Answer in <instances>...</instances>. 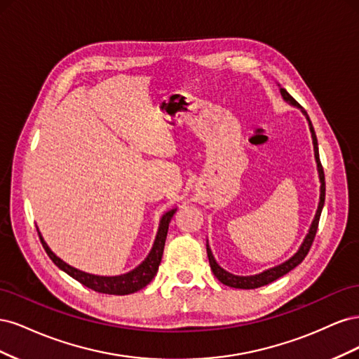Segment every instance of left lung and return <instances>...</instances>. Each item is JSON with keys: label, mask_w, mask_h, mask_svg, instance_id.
Here are the masks:
<instances>
[{"label": "left lung", "mask_w": 359, "mask_h": 359, "mask_svg": "<svg viewBox=\"0 0 359 359\" xmlns=\"http://www.w3.org/2000/svg\"><path fill=\"white\" fill-rule=\"evenodd\" d=\"M280 86V85H278ZM280 93H281V97H283V100L292 106L298 107V109H301V112L304 114V116L307 118L309 121V127H310V133H311V139H313V148H314V158H316V165H318V173H319V181H320V196H319V205H318V210H316V214H314V219L310 224V229H309V233L306 235V238H304L302 244L299 245L298 252L293 255L292 257H289L286 262L280 264L274 268H269V269H265L262 271V273L259 274H255V276H235V274H231L227 273L226 269H223L219 264H217V260L214 259L212 256V252L210 248V244L208 241H206V253H208V259H210V266L212 269V274L219 278V281H222L223 285L226 286H231V287H235V289H256V287H262L265 285H269L273 283L274 280L283 277L285 274H287L289 271H292L295 266H298L304 257L307 256L309 250L313 244V240L314 236H316V232H318V224H319V219H320V212H322V208H323V203H325V175H323V168L320 165V158H319V147H318V139H316V133H314V128H313V124L310 121V118L307 115V112L302 109V107L298 104V102L293 99V97L285 90L281 88L280 86Z\"/></svg>", "instance_id": "8db88e82"}]
</instances>
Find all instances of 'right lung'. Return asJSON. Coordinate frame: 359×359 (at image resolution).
Returning a JSON list of instances; mask_svg holds the SVG:
<instances>
[{
  "label": "right lung",
  "instance_id": "right-lung-1",
  "mask_svg": "<svg viewBox=\"0 0 359 359\" xmlns=\"http://www.w3.org/2000/svg\"><path fill=\"white\" fill-rule=\"evenodd\" d=\"M175 212H177V208H172L161 215L156 240H154L153 247H151V250H149L148 256L135 269L128 271V273L121 274V276H95V274L85 273V271H81L78 268L66 264L62 259H60L55 253L52 252L49 245L46 244L45 238L41 236L39 229L37 231H39V236H40V241L43 244V248L46 250V253L52 259V262L55 264L60 269H62L64 273H67L70 277L78 280L79 283H82L83 286L90 287L95 292L107 293V295H128V293H135L142 287H145L157 274L158 265L161 262L163 250H165L169 223Z\"/></svg>",
  "mask_w": 359,
  "mask_h": 359
}]
</instances>
